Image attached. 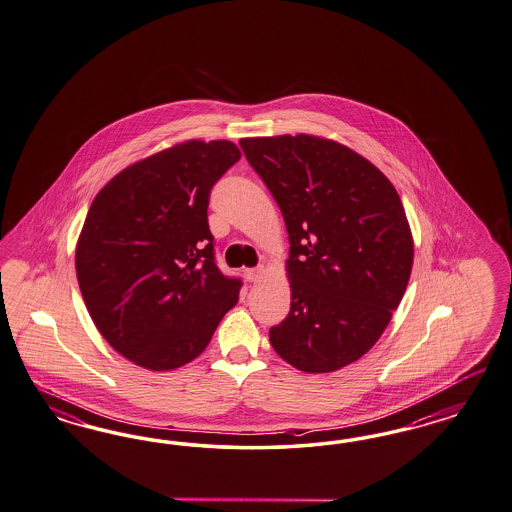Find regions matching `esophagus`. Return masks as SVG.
Masks as SVG:
<instances>
[{
	"label": "esophagus",
	"mask_w": 512,
	"mask_h": 512,
	"mask_svg": "<svg viewBox=\"0 0 512 512\" xmlns=\"http://www.w3.org/2000/svg\"><path fill=\"white\" fill-rule=\"evenodd\" d=\"M261 276H263V266H259V268H247L246 270L247 282H259Z\"/></svg>",
	"instance_id": "1"
}]
</instances>
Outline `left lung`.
Wrapping results in <instances>:
<instances>
[{
  "mask_svg": "<svg viewBox=\"0 0 512 512\" xmlns=\"http://www.w3.org/2000/svg\"><path fill=\"white\" fill-rule=\"evenodd\" d=\"M240 147L289 234L291 310L270 344L299 371H338L371 350L405 295L414 244L401 198L336 141L299 134Z\"/></svg>",
  "mask_w": 512,
  "mask_h": 512,
  "instance_id": "left-lung-1",
  "label": "left lung"
}]
</instances>
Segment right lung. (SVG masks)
Listing matches in <instances>:
<instances>
[{
  "label": "right lung",
  "instance_id": "1",
  "mask_svg": "<svg viewBox=\"0 0 512 512\" xmlns=\"http://www.w3.org/2000/svg\"><path fill=\"white\" fill-rule=\"evenodd\" d=\"M240 160L230 141L191 140L128 166L96 194L75 249L90 318L115 352L172 371L206 350L238 302L208 225L212 187Z\"/></svg>",
  "mask_w": 512,
  "mask_h": 512
}]
</instances>
